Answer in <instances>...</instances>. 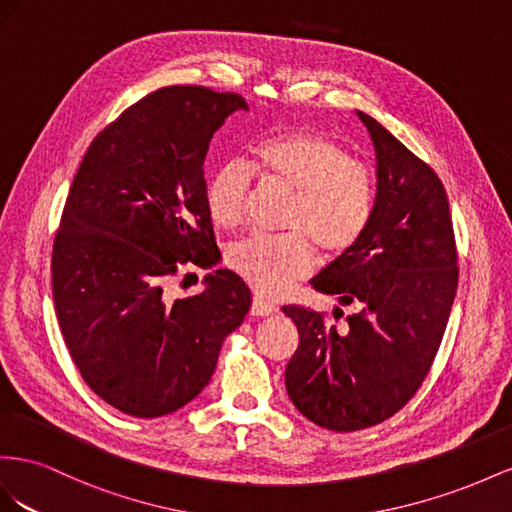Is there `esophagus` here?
Returning <instances> with one entry per match:
<instances>
[{"instance_id": "esophagus-1", "label": "esophagus", "mask_w": 512, "mask_h": 512, "mask_svg": "<svg viewBox=\"0 0 512 512\" xmlns=\"http://www.w3.org/2000/svg\"><path fill=\"white\" fill-rule=\"evenodd\" d=\"M251 313H253L255 317H268V315H274V313H276V309H274V306H272L270 302H266V300H261V298H253Z\"/></svg>"}]
</instances>
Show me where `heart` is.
Returning <instances> with one entry per match:
<instances>
[{"mask_svg":"<svg viewBox=\"0 0 512 512\" xmlns=\"http://www.w3.org/2000/svg\"><path fill=\"white\" fill-rule=\"evenodd\" d=\"M251 167L266 182L294 191L281 238L248 236L233 244L227 264L257 294L276 298L313 270L315 253L345 255L369 227L375 206L371 171L349 158L343 145L313 130H287L257 143ZM229 160L212 175L206 203L212 221L231 229L242 223L253 171Z\"/></svg>","mask_w":512,"mask_h":512,"instance_id":"heart-1","label":"heart"}]
</instances>
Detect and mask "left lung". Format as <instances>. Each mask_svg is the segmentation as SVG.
<instances>
[{"label":"left lung","mask_w":512,"mask_h":512,"mask_svg":"<svg viewBox=\"0 0 512 512\" xmlns=\"http://www.w3.org/2000/svg\"><path fill=\"white\" fill-rule=\"evenodd\" d=\"M377 165L369 227L311 285L356 306L337 326L324 313L283 306L300 334L285 369L291 403L315 425L358 431L410 401L435 360L455 302L459 268L444 186L371 115ZM334 319L343 311L334 309Z\"/></svg>","instance_id":"obj_1"}]
</instances>
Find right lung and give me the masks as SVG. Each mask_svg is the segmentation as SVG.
Returning <instances> with one entry per match:
<instances>
[{
	"mask_svg": "<svg viewBox=\"0 0 512 512\" xmlns=\"http://www.w3.org/2000/svg\"><path fill=\"white\" fill-rule=\"evenodd\" d=\"M231 92L171 85L128 107L87 148L53 244L55 313L85 384L115 410L165 416L208 386L227 334L251 309L231 270L169 300L180 266L221 261L206 203L210 139Z\"/></svg>",
	"mask_w": 512,
	"mask_h": 512,
	"instance_id": "1",
	"label": "right lung"
}]
</instances>
